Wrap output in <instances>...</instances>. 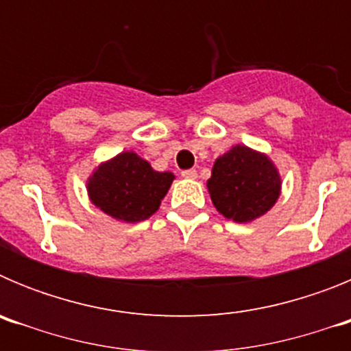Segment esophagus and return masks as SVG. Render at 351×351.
I'll list each match as a JSON object with an SVG mask.
<instances>
[{
  "label": "esophagus",
  "instance_id": "34e87169",
  "mask_svg": "<svg viewBox=\"0 0 351 351\" xmlns=\"http://www.w3.org/2000/svg\"><path fill=\"white\" fill-rule=\"evenodd\" d=\"M181 176L184 179H197V170L195 169H188V170H182Z\"/></svg>",
  "mask_w": 351,
  "mask_h": 351
}]
</instances>
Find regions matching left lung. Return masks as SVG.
Returning <instances> with one entry per match:
<instances>
[{
	"label": "left lung",
	"mask_w": 351,
	"mask_h": 351,
	"mask_svg": "<svg viewBox=\"0 0 351 351\" xmlns=\"http://www.w3.org/2000/svg\"><path fill=\"white\" fill-rule=\"evenodd\" d=\"M207 188L218 213L244 223L258 218L274 206L281 182L267 156L235 145L216 160Z\"/></svg>",
	"instance_id": "1"
}]
</instances>
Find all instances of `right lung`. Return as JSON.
<instances>
[{
	"label": "right lung",
	"mask_w": 351,
	"mask_h": 351,
	"mask_svg": "<svg viewBox=\"0 0 351 351\" xmlns=\"http://www.w3.org/2000/svg\"><path fill=\"white\" fill-rule=\"evenodd\" d=\"M172 181L173 173L154 172L135 153H121L98 167L89 179L88 191L93 204L104 213L137 223L156 213Z\"/></svg>",
	"instance_id": "add662e5"
}]
</instances>
